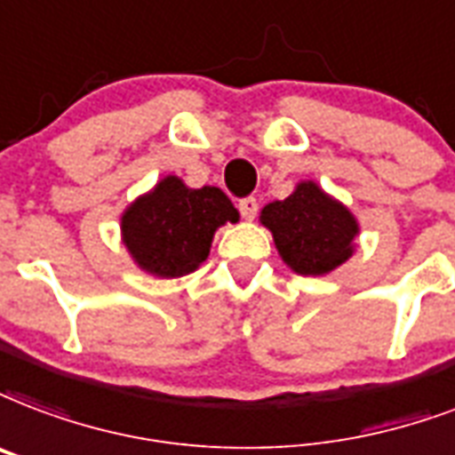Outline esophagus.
I'll use <instances>...</instances> for the list:
<instances>
[{
	"label": "esophagus",
	"instance_id": "34e87169",
	"mask_svg": "<svg viewBox=\"0 0 455 455\" xmlns=\"http://www.w3.org/2000/svg\"><path fill=\"white\" fill-rule=\"evenodd\" d=\"M238 210H241L243 220H255V214H258V200L255 197H243V200H238Z\"/></svg>",
	"mask_w": 455,
	"mask_h": 455
}]
</instances>
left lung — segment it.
Instances as JSON below:
<instances>
[{
	"mask_svg": "<svg viewBox=\"0 0 455 455\" xmlns=\"http://www.w3.org/2000/svg\"><path fill=\"white\" fill-rule=\"evenodd\" d=\"M272 231L282 259L303 276H324L355 252L360 224L355 214L315 181H300L286 200H274L259 212Z\"/></svg>",
	"mask_w": 455,
	"mask_h": 455,
	"instance_id": "1",
	"label": "left lung"
}]
</instances>
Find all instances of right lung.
I'll list each match as a JSON object with an SVG mask.
<instances>
[{
	"label": "right lung",
	"instance_id": "right-lung-1",
	"mask_svg": "<svg viewBox=\"0 0 455 455\" xmlns=\"http://www.w3.org/2000/svg\"><path fill=\"white\" fill-rule=\"evenodd\" d=\"M238 210L217 186L188 188L164 176L121 214V243L143 272L176 279L196 272L212 248L214 231L235 224Z\"/></svg>",
	"mask_w": 455,
	"mask_h": 455
}]
</instances>
